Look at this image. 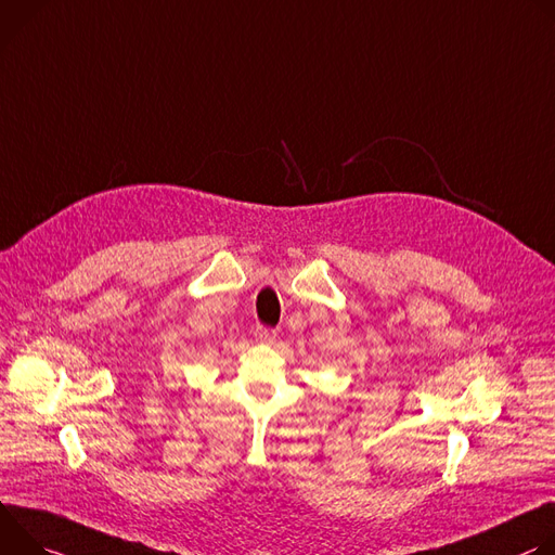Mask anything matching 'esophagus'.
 <instances>
[{
	"instance_id": "1",
	"label": "esophagus",
	"mask_w": 555,
	"mask_h": 555,
	"mask_svg": "<svg viewBox=\"0 0 555 555\" xmlns=\"http://www.w3.org/2000/svg\"><path fill=\"white\" fill-rule=\"evenodd\" d=\"M275 331H271V328H262V326H258L256 328V339L258 341H262V344H273L275 341Z\"/></svg>"
}]
</instances>
